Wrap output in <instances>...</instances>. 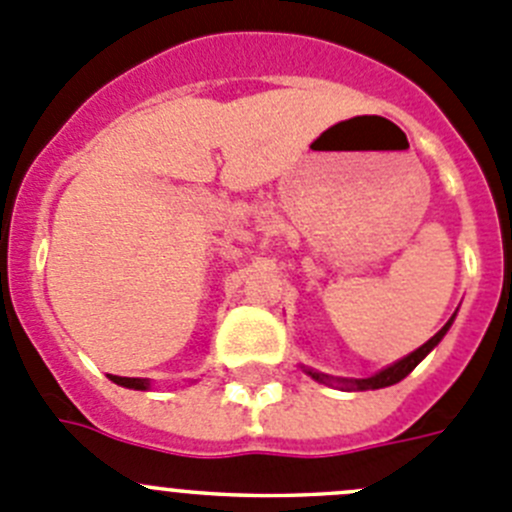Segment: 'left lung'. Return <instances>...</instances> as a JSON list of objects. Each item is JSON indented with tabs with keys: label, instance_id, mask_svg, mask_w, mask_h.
<instances>
[{
	"label": "left lung",
	"instance_id": "1",
	"mask_svg": "<svg viewBox=\"0 0 512 512\" xmlns=\"http://www.w3.org/2000/svg\"><path fill=\"white\" fill-rule=\"evenodd\" d=\"M452 321H455V315H452L450 321L444 323V326L439 328V331L434 333V336L429 338V341L424 343V346H419L417 351H412V353H409V356L399 358V361H396V364L386 366V369H381L379 374L369 376V379H338V376H328V374H321V371L305 369V366H303V369H305V374H308V376H313L315 381H321V384H328V386H331V384H336V386H341V389H356V391L384 389V386L399 384V381L404 379V376H409V374H412V371L417 369V364H419V361H422V358L427 356V353L432 351V348L437 346L439 341H442V338H444V333L450 331Z\"/></svg>",
	"mask_w": 512,
	"mask_h": 512
}]
</instances>
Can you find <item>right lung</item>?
Wrapping results in <instances>:
<instances>
[{"label": "right lung", "mask_w": 512, "mask_h": 512, "mask_svg": "<svg viewBox=\"0 0 512 512\" xmlns=\"http://www.w3.org/2000/svg\"><path fill=\"white\" fill-rule=\"evenodd\" d=\"M111 376V381L113 384H118V386H126V389H138V391H146L148 386H151V381L148 379H128V376H113V374H108Z\"/></svg>", "instance_id": "add662e5"}]
</instances>
